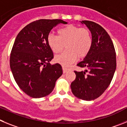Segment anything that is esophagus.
<instances>
[{
  "instance_id": "esophagus-1",
  "label": "esophagus",
  "mask_w": 127,
  "mask_h": 127,
  "mask_svg": "<svg viewBox=\"0 0 127 127\" xmlns=\"http://www.w3.org/2000/svg\"><path fill=\"white\" fill-rule=\"evenodd\" d=\"M68 70H69V69H68V68H65V67H63V71L64 73H66V72L68 71Z\"/></svg>"
}]
</instances>
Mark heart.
<instances>
[{
  "label": "heart",
  "instance_id": "obj_1",
  "mask_svg": "<svg viewBox=\"0 0 127 127\" xmlns=\"http://www.w3.org/2000/svg\"><path fill=\"white\" fill-rule=\"evenodd\" d=\"M58 35L52 33L47 36L48 45L53 52H61L66 47V51L55 57V61L64 66H68L77 59L86 57L92 46L91 31L87 28L69 25L58 31Z\"/></svg>",
  "mask_w": 127,
  "mask_h": 127
}]
</instances>
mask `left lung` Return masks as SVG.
Instances as JSON below:
<instances>
[{
    "instance_id": "left-lung-1",
    "label": "left lung",
    "mask_w": 127,
    "mask_h": 127,
    "mask_svg": "<svg viewBox=\"0 0 127 127\" xmlns=\"http://www.w3.org/2000/svg\"><path fill=\"white\" fill-rule=\"evenodd\" d=\"M82 23L92 33V46L83 61L77 64L85 70L74 71L76 78L71 89L76 97L92 100L100 96L110 84L116 67V52L110 36L100 25L87 20Z\"/></svg>"
}]
</instances>
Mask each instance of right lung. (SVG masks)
<instances>
[{"mask_svg": "<svg viewBox=\"0 0 127 127\" xmlns=\"http://www.w3.org/2000/svg\"><path fill=\"white\" fill-rule=\"evenodd\" d=\"M62 19H39L24 27L17 35L10 56V67L19 87L33 98L45 97L52 92L62 75L61 64H51L52 50L47 36Z\"/></svg>", "mask_w": 127, "mask_h": 127, "instance_id": "1", "label": "right lung"}]
</instances>
